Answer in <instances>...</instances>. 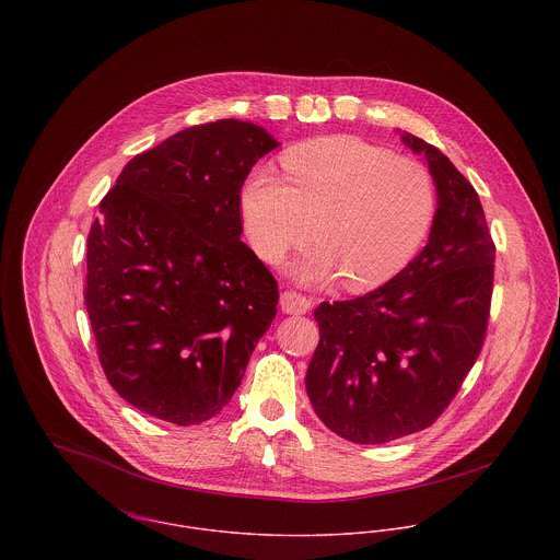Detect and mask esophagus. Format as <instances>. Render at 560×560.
Returning a JSON list of instances; mask_svg holds the SVG:
<instances>
[{
	"instance_id": "esophagus-1",
	"label": "esophagus",
	"mask_w": 560,
	"mask_h": 560,
	"mask_svg": "<svg viewBox=\"0 0 560 560\" xmlns=\"http://www.w3.org/2000/svg\"><path fill=\"white\" fill-rule=\"evenodd\" d=\"M280 306L287 315H304L311 311V300L298 291H284L280 295Z\"/></svg>"
}]
</instances>
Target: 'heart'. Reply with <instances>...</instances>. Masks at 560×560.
Segmentation results:
<instances>
[{
  "mask_svg": "<svg viewBox=\"0 0 560 560\" xmlns=\"http://www.w3.org/2000/svg\"><path fill=\"white\" fill-rule=\"evenodd\" d=\"M284 178L269 167L249 172L241 215L254 252L278 262L313 237L295 265L304 282L345 278L362 293L390 282L429 240L438 185L420 161L355 136L308 140L282 155Z\"/></svg>",
  "mask_w": 560,
  "mask_h": 560,
  "instance_id": "obj_1",
  "label": "heart"
}]
</instances>
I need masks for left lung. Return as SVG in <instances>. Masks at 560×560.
<instances>
[{
  "label": "left lung",
  "mask_w": 560,
  "mask_h": 560,
  "mask_svg": "<svg viewBox=\"0 0 560 560\" xmlns=\"http://www.w3.org/2000/svg\"><path fill=\"white\" fill-rule=\"evenodd\" d=\"M402 140L424 153L438 185L429 243L384 287L315 311L306 390L323 424L355 444L431 427L475 366L489 323L495 243L479 194L442 151Z\"/></svg>",
  "instance_id": "obj_1"
}]
</instances>
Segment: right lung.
<instances>
[{
  "label": "right lung",
  "mask_w": 560,
  "mask_h": 560,
  "mask_svg": "<svg viewBox=\"0 0 560 560\" xmlns=\"http://www.w3.org/2000/svg\"><path fill=\"white\" fill-rule=\"evenodd\" d=\"M276 147L252 122L196 125L136 155L98 202L83 302L107 382L149 416L220 413L276 317V278L241 241V187Z\"/></svg>",
  "instance_id": "1"
}]
</instances>
